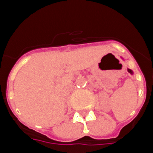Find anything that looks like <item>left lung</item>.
<instances>
[{
  "instance_id": "1",
  "label": "left lung",
  "mask_w": 153,
  "mask_h": 153,
  "mask_svg": "<svg viewBox=\"0 0 153 153\" xmlns=\"http://www.w3.org/2000/svg\"><path fill=\"white\" fill-rule=\"evenodd\" d=\"M123 59V57H121ZM128 72L129 73V74H131L132 75V74H133V72H132V70H130V69H128Z\"/></svg>"
}]
</instances>
